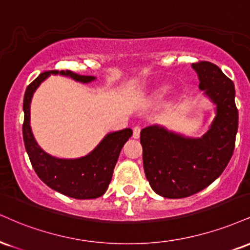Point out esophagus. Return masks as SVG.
Instances as JSON below:
<instances>
[{
	"instance_id": "obj_1",
	"label": "esophagus",
	"mask_w": 250,
	"mask_h": 250,
	"mask_svg": "<svg viewBox=\"0 0 250 250\" xmlns=\"http://www.w3.org/2000/svg\"><path fill=\"white\" fill-rule=\"evenodd\" d=\"M140 134H141V128L136 125V127H134V133H133V137L134 138H138L140 137Z\"/></svg>"
}]
</instances>
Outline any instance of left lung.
I'll return each mask as SVG.
<instances>
[{
	"label": "left lung",
	"mask_w": 250,
	"mask_h": 250,
	"mask_svg": "<svg viewBox=\"0 0 250 250\" xmlns=\"http://www.w3.org/2000/svg\"><path fill=\"white\" fill-rule=\"evenodd\" d=\"M192 68L200 91L215 106L208 130L200 137L159 125L141 130L146 179L156 193L169 199L190 197L212 184L226 169L235 146L239 114L233 81L212 62H195Z\"/></svg>",
	"instance_id": "1"
}]
</instances>
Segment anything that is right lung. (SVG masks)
Returning <instances> with one entry per match:
<instances>
[{"label":"right lung","instance_id":"right-lung-1","mask_svg":"<svg viewBox=\"0 0 250 250\" xmlns=\"http://www.w3.org/2000/svg\"><path fill=\"white\" fill-rule=\"evenodd\" d=\"M51 74H60L83 83H89L96 79L72 71H46L30 83L23 101V140L30 162L37 176L52 190L74 199L99 198L107 191L120 152L133 135V130L125 128L108 133L89 154L79 158H58L45 152L32 134L30 106L36 89Z\"/></svg>","mask_w":250,"mask_h":250}]
</instances>
